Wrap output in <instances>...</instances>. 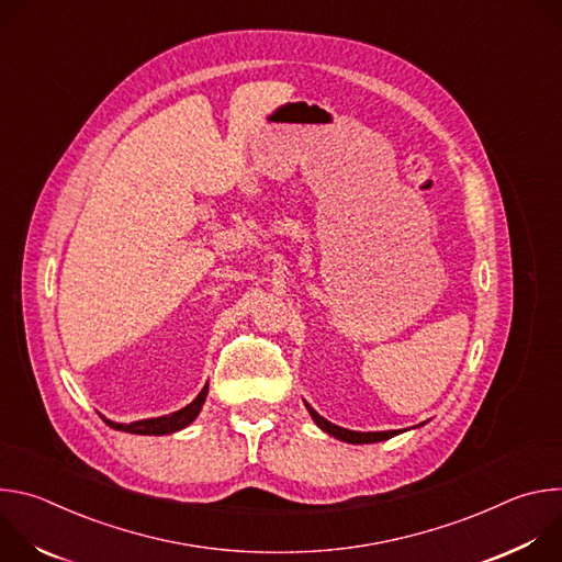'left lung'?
I'll return each instance as SVG.
<instances>
[{
	"label": "left lung",
	"instance_id": "obj_1",
	"mask_svg": "<svg viewBox=\"0 0 562 562\" xmlns=\"http://www.w3.org/2000/svg\"><path fill=\"white\" fill-rule=\"evenodd\" d=\"M308 414L313 416V420L317 423L319 429H325L327 434L336 436L338 440H345V442H353V445H367V442H380V440H389L393 436H397L400 431H369V434H362V431H349V429H342L338 425H331L329 420H325L319 414H315L308 405H306Z\"/></svg>",
	"mask_w": 562,
	"mask_h": 562
}]
</instances>
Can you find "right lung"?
<instances>
[{
	"instance_id": "obj_1",
	"label": "right lung",
	"mask_w": 562,
	"mask_h": 562,
	"mask_svg": "<svg viewBox=\"0 0 562 562\" xmlns=\"http://www.w3.org/2000/svg\"><path fill=\"white\" fill-rule=\"evenodd\" d=\"M206 393H209V384L200 391V395L193 400L191 405H187L184 409L176 412V414H169V416H162V418H148V420H137V423H131V425H120V423H111L106 418H102L109 427L117 429V431H126V434H139V436H165V434H173V431H180L184 429L187 425H191L202 405L206 400Z\"/></svg>"
}]
</instances>
